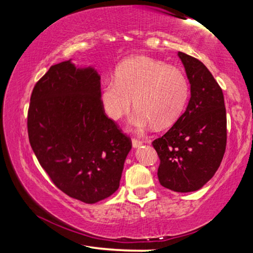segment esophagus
<instances>
[{"instance_id":"1","label":"esophagus","mask_w":253,"mask_h":253,"mask_svg":"<svg viewBox=\"0 0 253 253\" xmlns=\"http://www.w3.org/2000/svg\"><path fill=\"white\" fill-rule=\"evenodd\" d=\"M131 144H132V147L137 148V147H139L140 145L143 144V142H142V140L137 139V138H132V139H131Z\"/></svg>"}]
</instances>
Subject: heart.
Returning a JSON list of instances; mask_svg holds the SVG:
<instances>
[{"label":"heart","mask_w":253,"mask_h":253,"mask_svg":"<svg viewBox=\"0 0 253 253\" xmlns=\"http://www.w3.org/2000/svg\"><path fill=\"white\" fill-rule=\"evenodd\" d=\"M190 85L184 72L176 67L148 57H135L118 66L116 79L104 81L101 105L108 116L118 121L132 105L136 111L130 124L146 129L156 124L168 127L181 116L188 99Z\"/></svg>","instance_id":"obj_1"}]
</instances>
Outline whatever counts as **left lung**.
Returning <instances> with one entry per match:
<instances>
[{"instance_id":"left-lung-1","label":"left lung","mask_w":253,"mask_h":253,"mask_svg":"<svg viewBox=\"0 0 253 253\" xmlns=\"http://www.w3.org/2000/svg\"><path fill=\"white\" fill-rule=\"evenodd\" d=\"M191 84L186 110L165 135L153 142L161 163V185L174 192L198 191L213 177L226 146L222 89L200 60L178 52Z\"/></svg>"}]
</instances>
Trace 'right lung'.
Masks as SVG:
<instances>
[{"label":"right lung","mask_w":253,"mask_h":253,"mask_svg":"<svg viewBox=\"0 0 253 253\" xmlns=\"http://www.w3.org/2000/svg\"><path fill=\"white\" fill-rule=\"evenodd\" d=\"M28 134L42 169L68 196L92 204L118 190L131 140L105 114L92 67L71 60L50 67L33 88Z\"/></svg>","instance_id":"add662e5"}]
</instances>
